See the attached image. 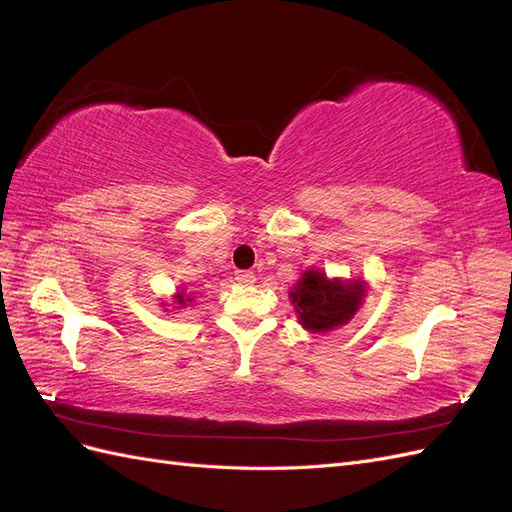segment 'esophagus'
Wrapping results in <instances>:
<instances>
[{"label":"esophagus","mask_w":512,"mask_h":512,"mask_svg":"<svg viewBox=\"0 0 512 512\" xmlns=\"http://www.w3.org/2000/svg\"><path fill=\"white\" fill-rule=\"evenodd\" d=\"M235 280L243 286H250L256 282V275L252 271H235Z\"/></svg>","instance_id":"esophagus-1"}]
</instances>
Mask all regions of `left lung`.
I'll return each instance as SVG.
<instances>
[{
    "instance_id": "8db88e82",
    "label": "left lung",
    "mask_w": 512,
    "mask_h": 512,
    "mask_svg": "<svg viewBox=\"0 0 512 512\" xmlns=\"http://www.w3.org/2000/svg\"><path fill=\"white\" fill-rule=\"evenodd\" d=\"M367 284L361 280H329L327 273L309 269L301 275L290 292L294 312L299 314L303 329L327 333L342 327L359 312Z\"/></svg>"
}]
</instances>
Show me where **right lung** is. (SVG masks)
<instances>
[{"label":"right lung","mask_w":512,"mask_h":512,"mask_svg":"<svg viewBox=\"0 0 512 512\" xmlns=\"http://www.w3.org/2000/svg\"><path fill=\"white\" fill-rule=\"evenodd\" d=\"M175 299H177V303H179V305H183V307H185V303H190V301H192L190 294H183V292H177V297H175Z\"/></svg>","instance_id":"1"}]
</instances>
